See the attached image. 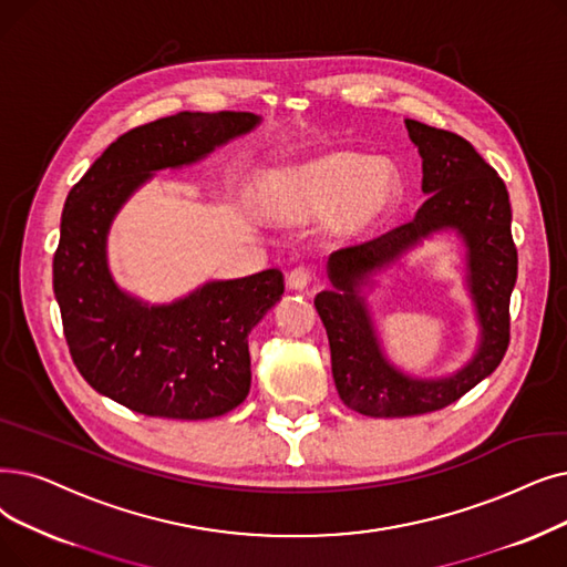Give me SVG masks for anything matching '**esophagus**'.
<instances>
[{"label": "esophagus", "instance_id": "1", "mask_svg": "<svg viewBox=\"0 0 567 567\" xmlns=\"http://www.w3.org/2000/svg\"><path fill=\"white\" fill-rule=\"evenodd\" d=\"M310 282H312V270H310V268H306V266L293 268L291 274L287 276V287H289V289L303 291V289H308V285H310Z\"/></svg>", "mask_w": 567, "mask_h": 567}]
</instances>
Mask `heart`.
Masks as SVG:
<instances>
[{"mask_svg": "<svg viewBox=\"0 0 567 567\" xmlns=\"http://www.w3.org/2000/svg\"><path fill=\"white\" fill-rule=\"evenodd\" d=\"M399 194V176L389 164H365L357 155L333 153L276 174L266 185V204L278 217L333 208L331 227L340 234H357L389 215Z\"/></svg>", "mask_w": 567, "mask_h": 567, "instance_id": "obj_1", "label": "heart"}]
</instances>
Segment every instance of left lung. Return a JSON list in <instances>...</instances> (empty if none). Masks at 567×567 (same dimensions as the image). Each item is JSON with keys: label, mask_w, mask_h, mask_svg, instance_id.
I'll return each instance as SVG.
<instances>
[{"label": "left lung", "mask_w": 567, "mask_h": 567, "mask_svg": "<svg viewBox=\"0 0 567 567\" xmlns=\"http://www.w3.org/2000/svg\"><path fill=\"white\" fill-rule=\"evenodd\" d=\"M410 141L422 155V189L429 199L410 223L329 257L331 289L319 291L331 371L340 401L368 416H412L452 405L496 371L509 344V297L516 282L509 194L501 176L475 147L454 132L405 120ZM452 228L466 245L481 344L456 374L422 381L399 372L381 352L362 287L435 230Z\"/></svg>", "instance_id": "8db88e82"}]
</instances>
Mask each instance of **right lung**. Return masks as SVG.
<instances>
[{
    "instance_id": "1",
    "label": "right lung",
    "mask_w": 567,
    "mask_h": 567,
    "mask_svg": "<svg viewBox=\"0 0 567 567\" xmlns=\"http://www.w3.org/2000/svg\"><path fill=\"white\" fill-rule=\"evenodd\" d=\"M259 120L183 111L147 122L113 141L71 187L53 289L73 363L111 401L145 416L210 420L248 396V336L282 297L280 270L213 280L174 303L151 306L115 285L106 236L117 210L155 171L199 162Z\"/></svg>"
}]
</instances>
